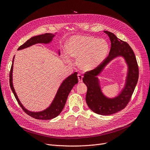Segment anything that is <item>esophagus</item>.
Wrapping results in <instances>:
<instances>
[{
    "mask_svg": "<svg viewBox=\"0 0 150 150\" xmlns=\"http://www.w3.org/2000/svg\"><path fill=\"white\" fill-rule=\"evenodd\" d=\"M83 75H80V74H78V81L80 83H81L83 81Z\"/></svg>",
    "mask_w": 150,
    "mask_h": 150,
    "instance_id": "1",
    "label": "esophagus"
}]
</instances>
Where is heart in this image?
<instances>
[{
    "label": "heart",
    "mask_w": 150,
    "mask_h": 150,
    "mask_svg": "<svg viewBox=\"0 0 150 150\" xmlns=\"http://www.w3.org/2000/svg\"><path fill=\"white\" fill-rule=\"evenodd\" d=\"M109 46L103 39L88 36H75L71 38L67 45V52L71 57L78 59V65L83 70L96 68L108 54ZM64 59L69 61L66 53Z\"/></svg>",
    "instance_id": "heart-1"
}]
</instances>
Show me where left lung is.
<instances>
[{
    "mask_svg": "<svg viewBox=\"0 0 150 150\" xmlns=\"http://www.w3.org/2000/svg\"><path fill=\"white\" fill-rule=\"evenodd\" d=\"M111 41V50L107 58L92 70L86 72L83 81L87 86L86 101L89 108L96 114L108 115L119 112L128 105L139 78V67L136 56L129 45L118 38L114 33L104 31ZM121 56L128 66V72L124 88L117 96L109 98L102 92L98 76L112 59Z\"/></svg>",
    "mask_w": 150,
    "mask_h": 150,
    "instance_id": "8db88e82",
    "label": "left lung"
}]
</instances>
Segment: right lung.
<instances>
[{
    "label": "right lung",
    "instance_id": "add662e5",
    "mask_svg": "<svg viewBox=\"0 0 150 150\" xmlns=\"http://www.w3.org/2000/svg\"><path fill=\"white\" fill-rule=\"evenodd\" d=\"M56 34V33H55ZM55 34L52 33H45L44 35H40L38 36H33L31 38L27 41H26L24 44L21 45L18 50H22L23 49L27 48L36 44H49L52 42L53 37L55 36ZM58 54L60 55V52L58 50ZM14 58L13 57L12 65L10 72V88L13 92L14 97L18 101L19 105L24 111V112L29 115L30 116L36 119L39 120H50L52 119L53 118L57 117L62 111L64 108L66 100L67 99V97L71 90L72 89L74 86L78 83V77H77V72H75L73 74L70 75L67 78L62 81L61 84L60 85L59 88L55 95V97L52 101L50 105L47 109L43 110L42 111L39 112H33L28 111V109H25V108L23 106V105L21 103L16 93L15 92L14 88L13 87V63H14Z\"/></svg>",
    "mask_w": 150,
    "mask_h": 150
}]
</instances>
